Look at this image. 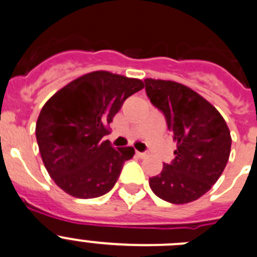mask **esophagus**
Listing matches in <instances>:
<instances>
[{
  "label": "esophagus",
  "mask_w": 257,
  "mask_h": 257,
  "mask_svg": "<svg viewBox=\"0 0 257 257\" xmlns=\"http://www.w3.org/2000/svg\"><path fill=\"white\" fill-rule=\"evenodd\" d=\"M136 156L139 157V158H145V157H147V153H142V152H136Z\"/></svg>",
  "instance_id": "34e87169"
}]
</instances>
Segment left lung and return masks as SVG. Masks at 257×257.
I'll return each mask as SVG.
<instances>
[{
    "mask_svg": "<svg viewBox=\"0 0 257 257\" xmlns=\"http://www.w3.org/2000/svg\"><path fill=\"white\" fill-rule=\"evenodd\" d=\"M145 90L161 109L176 143L171 165L149 179L157 197L175 205L196 201L212 188L229 160L230 131L205 97L175 81L147 78Z\"/></svg>",
    "mask_w": 257,
    "mask_h": 257,
    "instance_id": "obj_1",
    "label": "left lung"
}]
</instances>
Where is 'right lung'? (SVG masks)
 <instances>
[{"instance_id":"add662e5","label":"right lung","mask_w":257,"mask_h":257,"mask_svg":"<svg viewBox=\"0 0 257 257\" xmlns=\"http://www.w3.org/2000/svg\"><path fill=\"white\" fill-rule=\"evenodd\" d=\"M142 79L95 70L73 79L41 109L36 138L50 178L76 198H96L114 187L133 147L113 148L104 135Z\"/></svg>"}]
</instances>
